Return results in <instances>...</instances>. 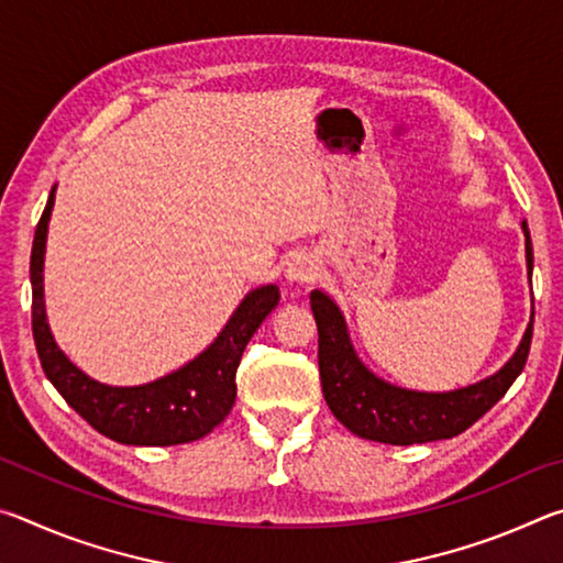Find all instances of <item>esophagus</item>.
<instances>
[{"label": "esophagus", "instance_id": "obj_1", "mask_svg": "<svg viewBox=\"0 0 563 563\" xmlns=\"http://www.w3.org/2000/svg\"><path fill=\"white\" fill-rule=\"evenodd\" d=\"M285 275H288L290 283L312 285L320 275L318 258L312 253H295L288 263V271H285Z\"/></svg>", "mask_w": 563, "mask_h": 563}]
</instances>
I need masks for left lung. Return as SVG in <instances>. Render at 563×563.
<instances>
[{"mask_svg":"<svg viewBox=\"0 0 563 563\" xmlns=\"http://www.w3.org/2000/svg\"><path fill=\"white\" fill-rule=\"evenodd\" d=\"M527 235V268L531 278L533 251L527 221L521 223ZM310 308L318 322V365L320 385L330 412L362 440L385 444H422L450 440L484 417L507 395L514 379L527 365L533 316L519 350L497 375L482 383L454 389V393H412L375 377L357 360L342 312L325 292H310Z\"/></svg>","mask_w":563,"mask_h":563,"instance_id":"obj_1","label":"left lung"}]
</instances>
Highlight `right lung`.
<instances>
[{
	"mask_svg": "<svg viewBox=\"0 0 563 563\" xmlns=\"http://www.w3.org/2000/svg\"><path fill=\"white\" fill-rule=\"evenodd\" d=\"M54 206V188L44 213L36 223L32 245V332L36 355L42 360L44 375L59 389V395L79 412L93 430L121 444L136 446H170L196 442L213 432L235 405V373L243 350L261 322L278 305V285L245 295L221 335L194 362L156 383L141 387L101 385L74 367L69 357L56 347L46 325L44 312V245Z\"/></svg>",
	"mask_w": 563,
	"mask_h": 563,
	"instance_id": "1",
	"label": "right lung"
}]
</instances>
